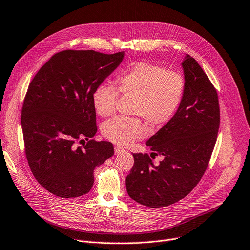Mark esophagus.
Masks as SVG:
<instances>
[{"label": "esophagus", "mask_w": 250, "mask_h": 250, "mask_svg": "<svg viewBox=\"0 0 250 250\" xmlns=\"http://www.w3.org/2000/svg\"><path fill=\"white\" fill-rule=\"evenodd\" d=\"M125 150V149L123 148V147H121V146H116V147H115V153H116V154H120V153L124 152Z\"/></svg>", "instance_id": "1"}]
</instances>
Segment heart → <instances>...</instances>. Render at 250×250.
I'll use <instances>...</instances> for the list:
<instances>
[{
    "label": "heart",
    "instance_id": "heart-1",
    "mask_svg": "<svg viewBox=\"0 0 250 250\" xmlns=\"http://www.w3.org/2000/svg\"><path fill=\"white\" fill-rule=\"evenodd\" d=\"M116 87L103 83L93 93V105L98 115L109 117L116 110L119 93L134 97L132 112L157 127L171 120L184 99V76L166 67L138 62L128 65L116 78ZM104 137L118 145H128L147 133L139 118L117 117L103 125Z\"/></svg>",
    "mask_w": 250,
    "mask_h": 250
}]
</instances>
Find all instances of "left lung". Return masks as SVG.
I'll use <instances>...</instances> for the list:
<instances>
[{
	"mask_svg": "<svg viewBox=\"0 0 250 250\" xmlns=\"http://www.w3.org/2000/svg\"><path fill=\"white\" fill-rule=\"evenodd\" d=\"M181 65L184 99L171 120L146 142L151 154L163 155L164 160L154 166L147 153H133L134 164L125 179L130 198L151 208L170 206L196 187L217 139L220 111L216 89L189 55Z\"/></svg>",
	"mask_w": 250,
	"mask_h": 250,
	"instance_id": "obj_1",
	"label": "left lung"
}]
</instances>
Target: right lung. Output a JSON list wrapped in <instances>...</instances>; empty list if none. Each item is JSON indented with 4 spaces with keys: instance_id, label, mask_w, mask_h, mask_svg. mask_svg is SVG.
Instances as JSON below:
<instances>
[{
    "instance_id": "add662e5",
    "label": "right lung",
    "mask_w": 250,
    "mask_h": 250,
    "mask_svg": "<svg viewBox=\"0 0 250 250\" xmlns=\"http://www.w3.org/2000/svg\"><path fill=\"white\" fill-rule=\"evenodd\" d=\"M124 55L93 50L57 53L28 87L21 118L26 156L38 183L59 197L87 193L95 168L115 153L111 143L92 140L98 130L92 97Z\"/></svg>"
}]
</instances>
